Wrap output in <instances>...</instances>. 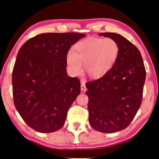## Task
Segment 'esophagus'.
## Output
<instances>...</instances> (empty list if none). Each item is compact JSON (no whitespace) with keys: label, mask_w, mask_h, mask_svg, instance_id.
Here are the masks:
<instances>
[{"label":"esophagus","mask_w":159,"mask_h":159,"mask_svg":"<svg viewBox=\"0 0 159 159\" xmlns=\"http://www.w3.org/2000/svg\"><path fill=\"white\" fill-rule=\"evenodd\" d=\"M86 89V87H85V83L84 81H81V91H84Z\"/></svg>","instance_id":"esophagus-1"}]
</instances>
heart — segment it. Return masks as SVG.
<instances>
[{
	"label": "heart",
	"mask_w": 159,
	"mask_h": 159,
	"mask_svg": "<svg viewBox=\"0 0 159 159\" xmlns=\"http://www.w3.org/2000/svg\"><path fill=\"white\" fill-rule=\"evenodd\" d=\"M119 52L116 40L111 38L89 37L76 43L74 52L70 50L66 57L69 74L76 76L84 69L91 78H102L112 68Z\"/></svg>",
	"instance_id": "obj_1"
}]
</instances>
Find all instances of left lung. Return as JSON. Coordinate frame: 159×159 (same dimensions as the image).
Here are the masks:
<instances>
[{
  "label": "left lung",
  "mask_w": 159,
  "mask_h": 159,
  "mask_svg": "<svg viewBox=\"0 0 159 159\" xmlns=\"http://www.w3.org/2000/svg\"><path fill=\"white\" fill-rule=\"evenodd\" d=\"M113 38L119 52L112 68L102 78L85 84L89 122L96 131L112 133L125 129L141 106L146 71L140 52L119 34L100 33Z\"/></svg>",
  "instance_id": "obj_1"
}]
</instances>
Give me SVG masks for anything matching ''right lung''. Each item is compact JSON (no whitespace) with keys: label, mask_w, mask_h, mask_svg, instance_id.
Wrapping results in <instances>:
<instances>
[{"label":"right lung","mask_w":159,"mask_h":159,"mask_svg":"<svg viewBox=\"0 0 159 159\" xmlns=\"http://www.w3.org/2000/svg\"><path fill=\"white\" fill-rule=\"evenodd\" d=\"M85 34L43 33L19 50L12 71L14 103L28 126L47 133L60 129L80 93L78 78L68 76L66 57Z\"/></svg>","instance_id":"add662e5"}]
</instances>
